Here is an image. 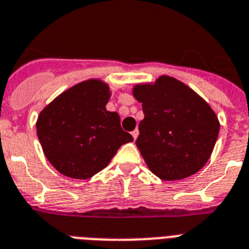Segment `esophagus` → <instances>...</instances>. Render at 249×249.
Returning a JSON list of instances; mask_svg holds the SVG:
<instances>
[{
    "mask_svg": "<svg viewBox=\"0 0 249 249\" xmlns=\"http://www.w3.org/2000/svg\"><path fill=\"white\" fill-rule=\"evenodd\" d=\"M138 134H139L138 129H135V130H133V131H131V135H133V138H134V139H137V138H138Z\"/></svg>",
    "mask_w": 249,
    "mask_h": 249,
    "instance_id": "34e87169",
    "label": "esophagus"
}]
</instances>
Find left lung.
Masks as SVG:
<instances>
[{"mask_svg": "<svg viewBox=\"0 0 249 249\" xmlns=\"http://www.w3.org/2000/svg\"><path fill=\"white\" fill-rule=\"evenodd\" d=\"M131 93L144 112L135 144L149 170L167 181L201 170L220 130L212 107L191 87L169 75L138 83Z\"/></svg>", "mask_w": 249, "mask_h": 249, "instance_id": "8db88e82", "label": "left lung"}]
</instances>
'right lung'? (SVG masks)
I'll return each mask as SVG.
<instances>
[{
	"label": "right lung",
	"instance_id": "right-lung-1",
	"mask_svg": "<svg viewBox=\"0 0 249 249\" xmlns=\"http://www.w3.org/2000/svg\"><path fill=\"white\" fill-rule=\"evenodd\" d=\"M110 87L93 78L70 87L40 111L37 135L46 159L60 174L89 179L110 163L133 137L118 112L106 110Z\"/></svg>",
	"mask_w": 249,
	"mask_h": 249
}]
</instances>
